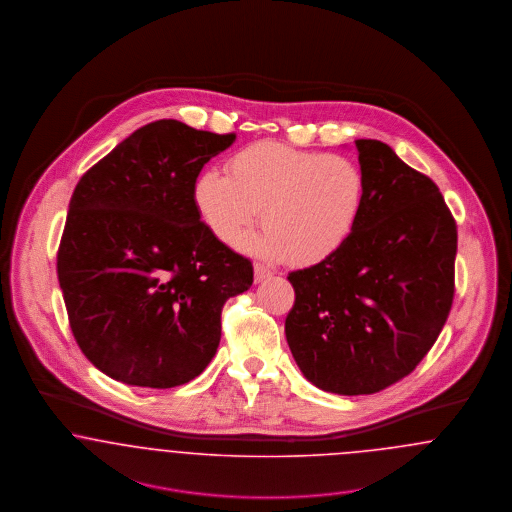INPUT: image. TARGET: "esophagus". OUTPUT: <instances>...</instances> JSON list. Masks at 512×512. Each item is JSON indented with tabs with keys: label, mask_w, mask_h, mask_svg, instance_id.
Instances as JSON below:
<instances>
[{
	"label": "esophagus",
	"mask_w": 512,
	"mask_h": 512,
	"mask_svg": "<svg viewBox=\"0 0 512 512\" xmlns=\"http://www.w3.org/2000/svg\"><path fill=\"white\" fill-rule=\"evenodd\" d=\"M271 277V271L262 264H254V281L256 283H262Z\"/></svg>",
	"instance_id": "34e87169"
}]
</instances>
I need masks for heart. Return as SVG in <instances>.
I'll use <instances>...</instances> for the list:
<instances>
[{"label": "heart", "instance_id": "heart-1", "mask_svg": "<svg viewBox=\"0 0 512 512\" xmlns=\"http://www.w3.org/2000/svg\"><path fill=\"white\" fill-rule=\"evenodd\" d=\"M225 173L204 171L192 200L204 225L223 243H235L260 221L264 231L244 250L312 266L347 243L364 206L366 181L358 163L337 154L256 142L235 152Z\"/></svg>", "mask_w": 512, "mask_h": 512}]
</instances>
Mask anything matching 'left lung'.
I'll use <instances>...</instances> for the list:
<instances>
[{
  "instance_id": "left-lung-1",
  "label": "left lung",
  "mask_w": 512,
  "mask_h": 512,
  "mask_svg": "<svg viewBox=\"0 0 512 512\" xmlns=\"http://www.w3.org/2000/svg\"><path fill=\"white\" fill-rule=\"evenodd\" d=\"M366 181L349 241L289 273L285 335L300 372L337 395L408 376L437 341L455 296L457 223L430 177L379 140H356Z\"/></svg>"
}]
</instances>
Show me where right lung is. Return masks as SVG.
I'll use <instances>...</instances> for the list:
<instances>
[{
  "instance_id": "right-lung-1",
  "label": "right lung",
  "mask_w": 512,
  "mask_h": 512,
  "mask_svg": "<svg viewBox=\"0 0 512 512\" xmlns=\"http://www.w3.org/2000/svg\"><path fill=\"white\" fill-rule=\"evenodd\" d=\"M233 142L160 119L77 183L57 277L77 345L111 379L169 389L200 376L219 347L223 304L250 289L252 262L192 200L204 163Z\"/></svg>"
}]
</instances>
